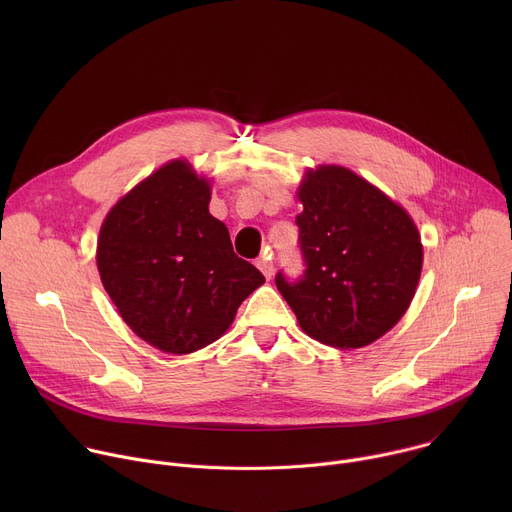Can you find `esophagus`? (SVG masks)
I'll list each match as a JSON object with an SVG mask.
<instances>
[{"instance_id": "1", "label": "esophagus", "mask_w": 512, "mask_h": 512, "mask_svg": "<svg viewBox=\"0 0 512 512\" xmlns=\"http://www.w3.org/2000/svg\"><path fill=\"white\" fill-rule=\"evenodd\" d=\"M257 267L263 271L265 277H271V275H273V261H271V257L261 255V257L257 259Z\"/></svg>"}]
</instances>
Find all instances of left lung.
I'll use <instances>...</instances> for the list:
<instances>
[{
  "instance_id": "1",
  "label": "left lung",
  "mask_w": 512,
  "mask_h": 512,
  "mask_svg": "<svg viewBox=\"0 0 512 512\" xmlns=\"http://www.w3.org/2000/svg\"><path fill=\"white\" fill-rule=\"evenodd\" d=\"M296 216L304 271L275 285L302 330L334 348H360L409 308L423 249L411 216L379 188L340 166L306 174Z\"/></svg>"
}]
</instances>
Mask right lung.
Listing matches in <instances>:
<instances>
[{
	"label": "right lung",
	"instance_id": "add662e5",
	"mask_svg": "<svg viewBox=\"0 0 512 512\" xmlns=\"http://www.w3.org/2000/svg\"><path fill=\"white\" fill-rule=\"evenodd\" d=\"M208 202V182L176 160L123 196L101 227L97 267L109 298L139 338L164 352H194L223 336L265 281L235 255Z\"/></svg>",
	"mask_w": 512,
	"mask_h": 512
}]
</instances>
